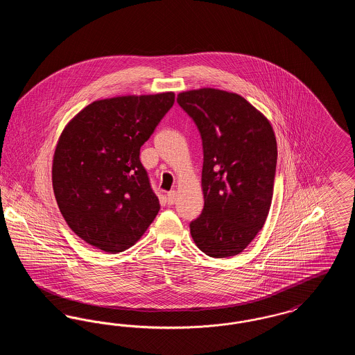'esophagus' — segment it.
I'll return each mask as SVG.
<instances>
[{
  "label": "esophagus",
  "mask_w": 355,
  "mask_h": 355,
  "mask_svg": "<svg viewBox=\"0 0 355 355\" xmlns=\"http://www.w3.org/2000/svg\"><path fill=\"white\" fill-rule=\"evenodd\" d=\"M177 191L175 190H171L168 193V205H174V203L177 202Z\"/></svg>",
  "instance_id": "34e87169"
}]
</instances>
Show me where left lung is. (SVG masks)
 I'll use <instances>...</instances> for the list:
<instances>
[{
	"label": "left lung",
	"mask_w": 355,
	"mask_h": 355,
	"mask_svg": "<svg viewBox=\"0 0 355 355\" xmlns=\"http://www.w3.org/2000/svg\"><path fill=\"white\" fill-rule=\"evenodd\" d=\"M178 105L202 138V213L190 222L198 249L214 258L243 252L270 210L277 141L270 122L236 93L182 92Z\"/></svg>",
	"instance_id": "8db88e82"
}]
</instances>
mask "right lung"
<instances>
[{
    "label": "right lung",
    "instance_id": "1",
    "mask_svg": "<svg viewBox=\"0 0 355 355\" xmlns=\"http://www.w3.org/2000/svg\"><path fill=\"white\" fill-rule=\"evenodd\" d=\"M174 93L92 102L65 126L53 158V190L69 227L89 245L119 253L159 211L139 149L174 103Z\"/></svg>",
    "mask_w": 355,
    "mask_h": 355
}]
</instances>
